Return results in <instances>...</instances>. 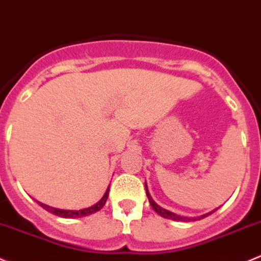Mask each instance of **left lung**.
Here are the masks:
<instances>
[{"label":"left lung","mask_w":261,"mask_h":261,"mask_svg":"<svg viewBox=\"0 0 261 261\" xmlns=\"http://www.w3.org/2000/svg\"><path fill=\"white\" fill-rule=\"evenodd\" d=\"M145 189H146V195H147V199H149L150 205H151V206H152V209L155 210L156 213L159 214V215L163 216V218H165V219H171V220H175V221H196V220H200V219L206 218V216L211 215V214L215 213V211L219 209V207H216V209L211 210V211H209V213L204 214V215L196 216V218H195V216H194V218H188V216H180V215H176V214H175V213H172V211H169V210L164 209V207H161L160 205L156 204V202L153 201V200H152L151 195H150L149 190H147V184H146V182H145Z\"/></svg>","instance_id":"8db88e82"}]
</instances>
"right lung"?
I'll use <instances>...</instances> for the list:
<instances>
[{
	"instance_id": "1",
	"label": "right lung",
	"mask_w": 261,
	"mask_h": 261,
	"mask_svg": "<svg viewBox=\"0 0 261 261\" xmlns=\"http://www.w3.org/2000/svg\"><path fill=\"white\" fill-rule=\"evenodd\" d=\"M109 191H110V185L108 186V189H106V191H105V194H103V196L101 197V199L98 200V201L96 202L95 205H92V206H90V207H86V209H81V210L57 209V207L48 206V205L42 204V202H40V201H37V204L40 205L41 207H43V209H45V210H47L48 213L54 214V215L60 216V218H65V219L84 218V216H89V215H91V214L97 213L98 210L102 209L103 205L106 204V200H108V197H109Z\"/></svg>"
}]
</instances>
